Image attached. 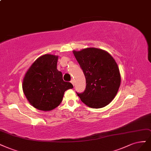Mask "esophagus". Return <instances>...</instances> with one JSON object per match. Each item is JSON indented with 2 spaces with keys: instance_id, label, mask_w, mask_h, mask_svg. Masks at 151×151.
Instances as JSON below:
<instances>
[{
  "instance_id": "obj_1",
  "label": "esophagus",
  "mask_w": 151,
  "mask_h": 151,
  "mask_svg": "<svg viewBox=\"0 0 151 151\" xmlns=\"http://www.w3.org/2000/svg\"><path fill=\"white\" fill-rule=\"evenodd\" d=\"M70 82L72 83V85L74 86V81L73 79H71V81H70Z\"/></svg>"
}]
</instances>
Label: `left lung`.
Listing matches in <instances>:
<instances>
[{
  "instance_id": "1",
  "label": "left lung",
  "mask_w": 151,
  "mask_h": 151,
  "mask_svg": "<svg viewBox=\"0 0 151 151\" xmlns=\"http://www.w3.org/2000/svg\"><path fill=\"white\" fill-rule=\"evenodd\" d=\"M86 80L85 91L76 92L82 102L92 108H102L115 97L121 75L115 60L106 51L86 48L73 51Z\"/></svg>"
}]
</instances>
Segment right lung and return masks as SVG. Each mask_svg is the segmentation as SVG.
Listing matches in <instances>:
<instances>
[{
  "instance_id": "right-lung-1",
  "label": "right lung",
  "mask_w": 151,
  "mask_h": 151,
  "mask_svg": "<svg viewBox=\"0 0 151 151\" xmlns=\"http://www.w3.org/2000/svg\"><path fill=\"white\" fill-rule=\"evenodd\" d=\"M58 56L45 54L30 66L25 74L22 89L29 102L41 111H50L62 101L64 92L73 88L69 82L62 79L57 69Z\"/></svg>"
}]
</instances>
